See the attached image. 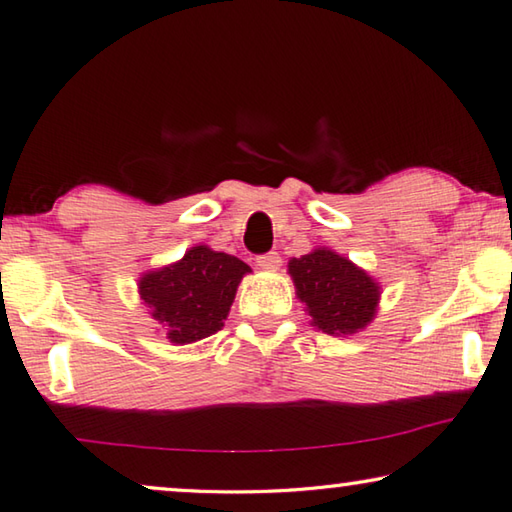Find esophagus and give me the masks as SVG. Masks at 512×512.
Returning <instances> with one entry per match:
<instances>
[{
    "label": "esophagus",
    "instance_id": "obj_1",
    "mask_svg": "<svg viewBox=\"0 0 512 512\" xmlns=\"http://www.w3.org/2000/svg\"><path fill=\"white\" fill-rule=\"evenodd\" d=\"M257 266L262 268V271H277V268L282 266V259L277 253H266L257 257Z\"/></svg>",
    "mask_w": 512,
    "mask_h": 512
}]
</instances>
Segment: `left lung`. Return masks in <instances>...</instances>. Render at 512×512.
I'll list each match as a JSON object with an SVG mask.
<instances>
[{
  "mask_svg": "<svg viewBox=\"0 0 512 512\" xmlns=\"http://www.w3.org/2000/svg\"><path fill=\"white\" fill-rule=\"evenodd\" d=\"M289 275L318 332L352 336L377 316L379 282L332 248L320 246L302 257H291Z\"/></svg>",
  "mask_w": 512,
  "mask_h": 512,
  "instance_id": "8db88e82",
  "label": "left lung"
}]
</instances>
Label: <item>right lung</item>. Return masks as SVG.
I'll use <instances>...</instances> for the list:
<instances>
[{
	"instance_id": "right-lung-1",
	"label": "right lung",
	"mask_w": 512,
	"mask_h": 512,
	"mask_svg": "<svg viewBox=\"0 0 512 512\" xmlns=\"http://www.w3.org/2000/svg\"><path fill=\"white\" fill-rule=\"evenodd\" d=\"M250 266L210 246H192L178 262L153 268L137 291L173 345L203 341L223 327Z\"/></svg>"
}]
</instances>
